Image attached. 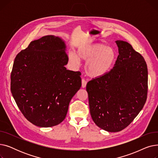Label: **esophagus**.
<instances>
[{"mask_svg":"<svg viewBox=\"0 0 158 158\" xmlns=\"http://www.w3.org/2000/svg\"><path fill=\"white\" fill-rule=\"evenodd\" d=\"M86 84H87L86 81L85 79H82V87L83 88H85L86 86Z\"/></svg>","mask_w":158,"mask_h":158,"instance_id":"1","label":"esophagus"}]
</instances>
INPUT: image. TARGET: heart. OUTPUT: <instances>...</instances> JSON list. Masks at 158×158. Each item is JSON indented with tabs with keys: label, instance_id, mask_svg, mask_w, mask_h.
<instances>
[{
	"label": "heart",
	"instance_id": "1",
	"mask_svg": "<svg viewBox=\"0 0 158 158\" xmlns=\"http://www.w3.org/2000/svg\"><path fill=\"white\" fill-rule=\"evenodd\" d=\"M116 59L115 50L101 43L82 45L78 48L77 54L69 53V60L75 65H78L81 60L87 61L85 70L92 77H101L107 73L113 67Z\"/></svg>",
	"mask_w": 158,
	"mask_h": 158
}]
</instances>
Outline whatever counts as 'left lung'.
<instances>
[{
	"instance_id": "obj_1",
	"label": "left lung",
	"mask_w": 158,
	"mask_h": 158,
	"mask_svg": "<svg viewBox=\"0 0 158 158\" xmlns=\"http://www.w3.org/2000/svg\"><path fill=\"white\" fill-rule=\"evenodd\" d=\"M115 42L119 55L113 69L86 85L91 117L108 132L120 131L133 121L145 104L148 90L143 57L126 41Z\"/></svg>"
}]
</instances>
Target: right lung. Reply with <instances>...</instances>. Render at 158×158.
<instances>
[{
	"instance_id": "obj_1",
	"label": "right lung",
	"mask_w": 158,
	"mask_h": 158,
	"mask_svg": "<svg viewBox=\"0 0 158 158\" xmlns=\"http://www.w3.org/2000/svg\"><path fill=\"white\" fill-rule=\"evenodd\" d=\"M64 41L54 35L31 41L16 55L11 91L19 110L34 125H58L67 114L72 98L81 86L80 72L66 70Z\"/></svg>"
}]
</instances>
